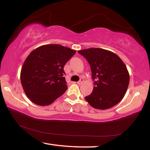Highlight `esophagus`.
Returning a JSON list of instances; mask_svg holds the SVG:
<instances>
[{
  "label": "esophagus",
  "mask_w": 150,
  "mask_h": 150,
  "mask_svg": "<svg viewBox=\"0 0 150 150\" xmlns=\"http://www.w3.org/2000/svg\"><path fill=\"white\" fill-rule=\"evenodd\" d=\"M83 81H84V79H83L81 78V79H80L79 81L78 82H77V84H82Z\"/></svg>",
  "instance_id": "1"
}]
</instances>
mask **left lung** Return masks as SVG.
Listing matches in <instances>:
<instances>
[{
  "label": "left lung",
  "mask_w": 150,
  "mask_h": 150,
  "mask_svg": "<svg viewBox=\"0 0 150 150\" xmlns=\"http://www.w3.org/2000/svg\"><path fill=\"white\" fill-rule=\"evenodd\" d=\"M91 66L94 87L84 98L92 107L106 110L117 104L129 84V73L124 62L115 53L92 48L78 51Z\"/></svg>",
  "instance_id": "left-lung-1"
}]
</instances>
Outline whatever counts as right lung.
Instances as JSON below:
<instances>
[{
	"label": "right lung",
	"instance_id": "add662e5",
	"mask_svg": "<svg viewBox=\"0 0 150 150\" xmlns=\"http://www.w3.org/2000/svg\"><path fill=\"white\" fill-rule=\"evenodd\" d=\"M75 52L59 45H47L29 54L21 68L20 79L32 102L48 105L66 91L64 67Z\"/></svg>",
	"mask_w": 150,
	"mask_h": 150
}]
</instances>
